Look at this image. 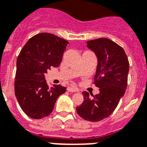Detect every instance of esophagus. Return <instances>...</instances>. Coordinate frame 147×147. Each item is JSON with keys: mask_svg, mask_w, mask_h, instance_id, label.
I'll list each match as a JSON object with an SVG mask.
<instances>
[{"mask_svg": "<svg viewBox=\"0 0 147 147\" xmlns=\"http://www.w3.org/2000/svg\"><path fill=\"white\" fill-rule=\"evenodd\" d=\"M67 90H68V92H79V90L78 88L76 87H74V86H70V87L67 88Z\"/></svg>", "mask_w": 147, "mask_h": 147, "instance_id": "34e87169", "label": "esophagus"}]
</instances>
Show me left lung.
Returning <instances> with one entry per match:
<instances>
[{
    "label": "left lung",
    "instance_id": "1",
    "mask_svg": "<svg viewBox=\"0 0 147 147\" xmlns=\"http://www.w3.org/2000/svg\"><path fill=\"white\" fill-rule=\"evenodd\" d=\"M87 47L97 57L94 84L100 93L90 96L82 92L83 102L76 107L78 115L90 121H100L109 117L118 106L128 83L129 63L123 48L112 40L99 38L87 41Z\"/></svg>",
    "mask_w": 147,
    "mask_h": 147
}]
</instances>
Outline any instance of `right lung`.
Instances as JSON below:
<instances>
[{
    "mask_svg": "<svg viewBox=\"0 0 147 147\" xmlns=\"http://www.w3.org/2000/svg\"><path fill=\"white\" fill-rule=\"evenodd\" d=\"M68 42L51 33L43 32L30 38L17 58L15 94L22 110L29 117L40 119L53 111L55 102L66 88L49 87L44 74L58 67Z\"/></svg>",
    "mask_w": 147,
    "mask_h": 147,
    "instance_id": "obj_1",
    "label": "right lung"
}]
</instances>
